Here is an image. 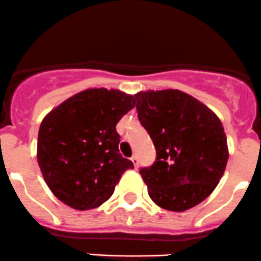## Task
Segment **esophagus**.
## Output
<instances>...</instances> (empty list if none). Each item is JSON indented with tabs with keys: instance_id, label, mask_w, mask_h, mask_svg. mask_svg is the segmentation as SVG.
<instances>
[{
	"instance_id": "1",
	"label": "esophagus",
	"mask_w": 261,
	"mask_h": 261,
	"mask_svg": "<svg viewBox=\"0 0 261 261\" xmlns=\"http://www.w3.org/2000/svg\"><path fill=\"white\" fill-rule=\"evenodd\" d=\"M130 161L133 162L134 167H136V169H137V166H138V159H137V156H133V157H132Z\"/></svg>"
}]
</instances>
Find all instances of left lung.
I'll return each instance as SVG.
<instances>
[{"mask_svg": "<svg viewBox=\"0 0 261 261\" xmlns=\"http://www.w3.org/2000/svg\"><path fill=\"white\" fill-rule=\"evenodd\" d=\"M138 119L156 148V161L139 174L159 207L182 212L218 185L228 160L223 125L203 102L180 90L134 95Z\"/></svg>", "mask_w": 261, "mask_h": 261, "instance_id": "left-lung-1", "label": "left lung"}]
</instances>
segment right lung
<instances>
[{
    "instance_id": "right-lung-1",
    "label": "right lung",
    "mask_w": 261,
    "mask_h": 261,
    "mask_svg": "<svg viewBox=\"0 0 261 261\" xmlns=\"http://www.w3.org/2000/svg\"><path fill=\"white\" fill-rule=\"evenodd\" d=\"M134 105L133 95L119 90L89 89L46 114L38 134V164L61 202L77 211L99 207L133 169L119 153L115 127Z\"/></svg>"
}]
</instances>
